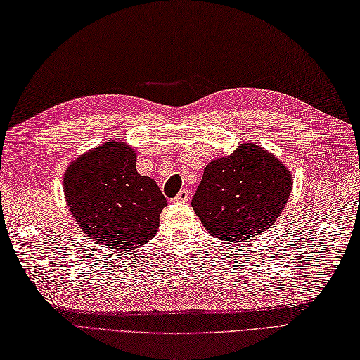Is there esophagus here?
<instances>
[{
	"instance_id": "34e87169",
	"label": "esophagus",
	"mask_w": 360,
	"mask_h": 360,
	"mask_svg": "<svg viewBox=\"0 0 360 360\" xmlns=\"http://www.w3.org/2000/svg\"><path fill=\"white\" fill-rule=\"evenodd\" d=\"M175 201H177V203H186V201L189 200V192H188V189H181L177 195H175V198H174Z\"/></svg>"
}]
</instances>
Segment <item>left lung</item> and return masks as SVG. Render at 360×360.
Masks as SVG:
<instances>
[{
	"label": "left lung",
	"mask_w": 360,
	"mask_h": 360,
	"mask_svg": "<svg viewBox=\"0 0 360 360\" xmlns=\"http://www.w3.org/2000/svg\"><path fill=\"white\" fill-rule=\"evenodd\" d=\"M292 174L264 148L243 143L209 162L191 205L206 231L241 243L274 224L292 192Z\"/></svg>",
	"instance_id": "obj_1"
}]
</instances>
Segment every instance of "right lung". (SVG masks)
Wrapping results in <instances>:
<instances>
[{
  "instance_id": "obj_1",
  "label": "right lung",
  "mask_w": 360,
  "mask_h": 360,
  "mask_svg": "<svg viewBox=\"0 0 360 360\" xmlns=\"http://www.w3.org/2000/svg\"><path fill=\"white\" fill-rule=\"evenodd\" d=\"M137 154L110 140L70 163L64 194L79 227L102 246L128 252L150 241L168 205L157 183L136 169Z\"/></svg>"
}]
</instances>
